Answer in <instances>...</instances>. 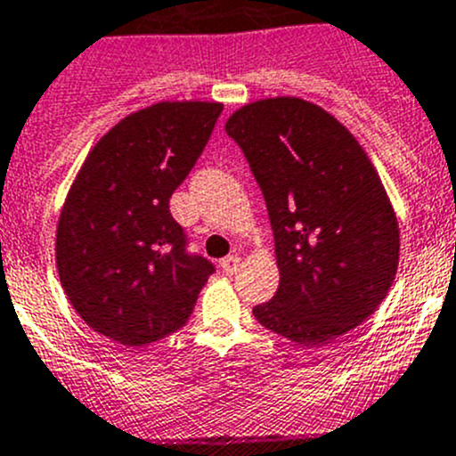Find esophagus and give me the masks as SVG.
I'll return each instance as SVG.
<instances>
[{"label":"esophagus","instance_id":"obj_1","mask_svg":"<svg viewBox=\"0 0 456 456\" xmlns=\"http://www.w3.org/2000/svg\"><path fill=\"white\" fill-rule=\"evenodd\" d=\"M240 268H241V257H237V255H228L225 259H221V271H224L225 275H235Z\"/></svg>","mask_w":456,"mask_h":456}]
</instances>
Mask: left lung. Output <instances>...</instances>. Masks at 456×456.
Wrapping results in <instances>:
<instances>
[{
	"label": "left lung",
	"mask_w": 456,
	"mask_h": 456,
	"mask_svg": "<svg viewBox=\"0 0 456 456\" xmlns=\"http://www.w3.org/2000/svg\"><path fill=\"white\" fill-rule=\"evenodd\" d=\"M266 199L280 286L255 306L262 327L305 346L345 336L396 277L401 231L374 163L322 107L262 98L225 120Z\"/></svg>",
	"instance_id": "1"
}]
</instances>
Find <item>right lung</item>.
<instances>
[{
    "label": "right lung",
    "mask_w": 456,
    "mask_h": 456,
    "mask_svg": "<svg viewBox=\"0 0 456 456\" xmlns=\"http://www.w3.org/2000/svg\"><path fill=\"white\" fill-rule=\"evenodd\" d=\"M224 105L163 101L98 138L60 210L55 266L86 327L142 346L185 327L212 264L185 253L170 197L197 163Z\"/></svg>",
    "instance_id": "obj_1"
}]
</instances>
